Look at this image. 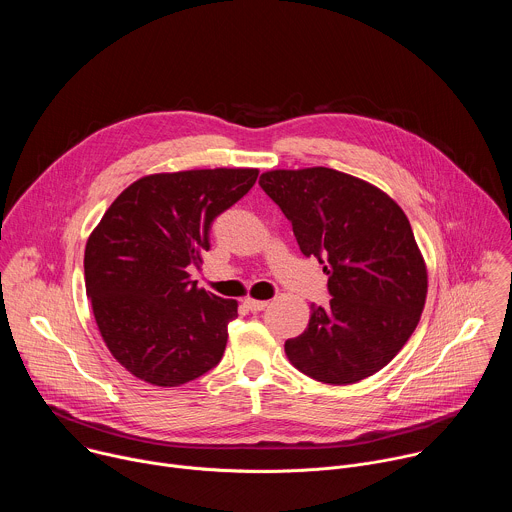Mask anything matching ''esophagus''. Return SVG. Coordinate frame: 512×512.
<instances>
[{"label": "esophagus", "instance_id": "34e87169", "mask_svg": "<svg viewBox=\"0 0 512 512\" xmlns=\"http://www.w3.org/2000/svg\"><path fill=\"white\" fill-rule=\"evenodd\" d=\"M245 306H247L251 312H261V310H265V308L269 306V302H265V300H253V298H247V300H245Z\"/></svg>", "mask_w": 512, "mask_h": 512}]
</instances>
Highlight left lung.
<instances>
[{
  "instance_id": "obj_1",
  "label": "left lung",
  "mask_w": 512,
  "mask_h": 512,
  "mask_svg": "<svg viewBox=\"0 0 512 512\" xmlns=\"http://www.w3.org/2000/svg\"><path fill=\"white\" fill-rule=\"evenodd\" d=\"M265 194L294 229L300 251L328 275V306L285 340L304 375L350 385L389 364L419 324L427 269L401 206L377 186L332 168L271 170Z\"/></svg>"
}]
</instances>
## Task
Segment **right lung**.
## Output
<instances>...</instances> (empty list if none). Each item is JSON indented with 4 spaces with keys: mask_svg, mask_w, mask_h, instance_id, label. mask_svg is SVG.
I'll use <instances>...</instances> for the list:
<instances>
[{
    "mask_svg": "<svg viewBox=\"0 0 512 512\" xmlns=\"http://www.w3.org/2000/svg\"><path fill=\"white\" fill-rule=\"evenodd\" d=\"M255 168L143 176L107 208L85 249V285L99 332L133 377L180 387L214 369L237 302L190 281L214 218L255 184Z\"/></svg>",
    "mask_w": 512,
    "mask_h": 512,
    "instance_id": "add662e5",
    "label": "right lung"
}]
</instances>
